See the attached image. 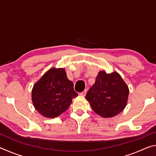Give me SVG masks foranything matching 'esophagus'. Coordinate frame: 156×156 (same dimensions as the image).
<instances>
[{"label": "esophagus", "instance_id": "34e87169", "mask_svg": "<svg viewBox=\"0 0 156 156\" xmlns=\"http://www.w3.org/2000/svg\"><path fill=\"white\" fill-rule=\"evenodd\" d=\"M86 94H87V90H84V91H83V92H81V93L80 94V95L81 96H83V97H84L86 96Z\"/></svg>", "mask_w": 156, "mask_h": 156}]
</instances>
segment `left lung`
<instances>
[{"label": "left lung", "instance_id": "8db88e82", "mask_svg": "<svg viewBox=\"0 0 156 156\" xmlns=\"http://www.w3.org/2000/svg\"><path fill=\"white\" fill-rule=\"evenodd\" d=\"M128 96V87L117 72L107 73L102 71L85 98L97 114L112 118L125 109Z\"/></svg>", "mask_w": 156, "mask_h": 156}]
</instances>
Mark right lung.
Wrapping results in <instances>:
<instances>
[{
  "label": "right lung",
  "instance_id": "add662e5",
  "mask_svg": "<svg viewBox=\"0 0 156 156\" xmlns=\"http://www.w3.org/2000/svg\"><path fill=\"white\" fill-rule=\"evenodd\" d=\"M78 96L64 69L52 68L34 84L31 98L36 109L47 118H56L67 110Z\"/></svg>",
  "mask_w": 156,
  "mask_h": 156
}]
</instances>
